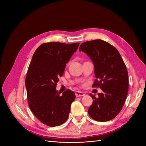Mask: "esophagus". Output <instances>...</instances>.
<instances>
[{"label": "esophagus", "mask_w": 146, "mask_h": 146, "mask_svg": "<svg viewBox=\"0 0 146 146\" xmlns=\"http://www.w3.org/2000/svg\"><path fill=\"white\" fill-rule=\"evenodd\" d=\"M76 97L83 96H85V94H84L83 92H81V91H77L76 92Z\"/></svg>", "instance_id": "obj_1"}]
</instances>
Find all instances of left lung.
<instances>
[{"instance_id":"8db88e82","label":"left lung","mask_w":146,"mask_h":146,"mask_svg":"<svg viewBox=\"0 0 146 146\" xmlns=\"http://www.w3.org/2000/svg\"><path fill=\"white\" fill-rule=\"evenodd\" d=\"M90 57L94 64L96 79L92 87L102 91L88 110L92 119L99 122L111 120L121 111L129 90L126 66L116 48L101 39L86 41L79 48Z\"/></svg>"}]
</instances>
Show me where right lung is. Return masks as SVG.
Returning <instances> with one entry per match:
<instances>
[{
	"mask_svg": "<svg viewBox=\"0 0 146 146\" xmlns=\"http://www.w3.org/2000/svg\"><path fill=\"white\" fill-rule=\"evenodd\" d=\"M78 46V42H46L33 55L25 78L29 106L35 117L47 126H59L68 118L76 95L67 90L60 96L56 87Z\"/></svg>",
	"mask_w": 146,
	"mask_h": 146,
	"instance_id": "obj_1",
	"label": "right lung"
}]
</instances>
